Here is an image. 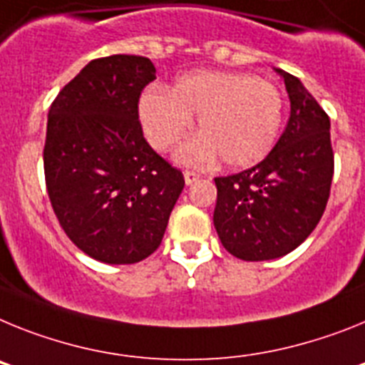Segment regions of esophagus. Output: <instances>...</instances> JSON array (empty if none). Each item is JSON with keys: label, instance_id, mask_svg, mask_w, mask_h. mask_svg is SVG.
<instances>
[{"label": "esophagus", "instance_id": "1", "mask_svg": "<svg viewBox=\"0 0 365 365\" xmlns=\"http://www.w3.org/2000/svg\"><path fill=\"white\" fill-rule=\"evenodd\" d=\"M183 178H185L187 185H191V183H195L196 180L200 178V174L195 173V170H185V173H183Z\"/></svg>", "mask_w": 365, "mask_h": 365}]
</instances>
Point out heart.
Returning <instances> with one entry per match:
<instances>
[{
	"mask_svg": "<svg viewBox=\"0 0 365 365\" xmlns=\"http://www.w3.org/2000/svg\"><path fill=\"white\" fill-rule=\"evenodd\" d=\"M196 117L200 134L187 143L182 160L209 163L222 158L233 169L250 167L274 147L283 121V95L268 81L246 73L195 71L170 91L150 90L139 101V119L156 150L173 148Z\"/></svg>",
	"mask_w": 365,
	"mask_h": 365,
	"instance_id": "obj_1",
	"label": "heart"
}]
</instances>
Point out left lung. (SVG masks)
Here are the masks:
<instances>
[{
  "label": "left lung",
  "mask_w": 365,
  "mask_h": 365,
  "mask_svg": "<svg viewBox=\"0 0 365 365\" xmlns=\"http://www.w3.org/2000/svg\"><path fill=\"white\" fill-rule=\"evenodd\" d=\"M279 73L290 97L283 135L261 163L215 178L218 239L242 261H268L296 250L318 226L331 195L334 152L327 112L299 78Z\"/></svg>",
  "instance_id": "left-lung-1"
}]
</instances>
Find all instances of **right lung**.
<instances>
[{
  "mask_svg": "<svg viewBox=\"0 0 365 365\" xmlns=\"http://www.w3.org/2000/svg\"><path fill=\"white\" fill-rule=\"evenodd\" d=\"M156 78L150 60H91L53 101L43 173L51 205L78 250L134 264L158 250L185 180L158 154L139 121V97Z\"/></svg>",
  "mask_w": 365,
  "mask_h": 365,
  "instance_id": "add662e5",
  "label": "right lung"
}]
</instances>
